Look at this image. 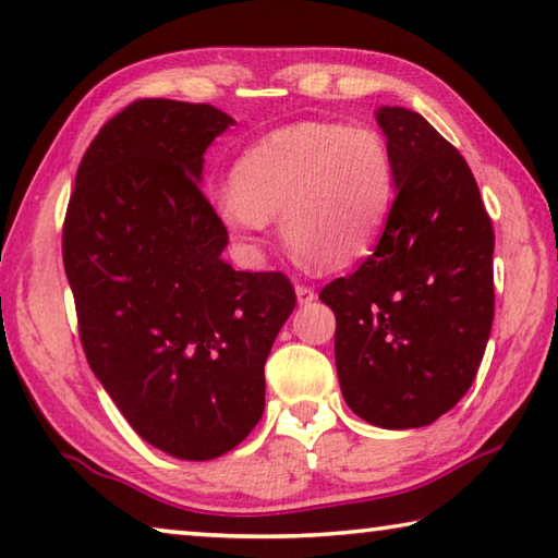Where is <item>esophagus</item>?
Instances as JSON below:
<instances>
[{"label": "esophagus", "instance_id": "1", "mask_svg": "<svg viewBox=\"0 0 558 558\" xmlns=\"http://www.w3.org/2000/svg\"><path fill=\"white\" fill-rule=\"evenodd\" d=\"M295 295H298L300 305H307V302H313V300L317 298V292H315V288L302 286V282H298V286H295Z\"/></svg>", "mask_w": 558, "mask_h": 558}]
</instances>
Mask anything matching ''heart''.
Instances as JSON below:
<instances>
[{"instance_id": "b5f03b06", "label": "heart", "mask_w": 558, "mask_h": 558, "mask_svg": "<svg viewBox=\"0 0 558 558\" xmlns=\"http://www.w3.org/2000/svg\"><path fill=\"white\" fill-rule=\"evenodd\" d=\"M393 192V159L379 132L305 120L245 149L233 184L211 194V209L245 251H258L280 216L282 239L298 256L339 268L376 241Z\"/></svg>"}]
</instances>
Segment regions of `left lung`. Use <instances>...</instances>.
<instances>
[{
  "instance_id": "left-lung-1",
  "label": "left lung",
  "mask_w": 558,
  "mask_h": 558,
  "mask_svg": "<svg viewBox=\"0 0 558 558\" xmlns=\"http://www.w3.org/2000/svg\"><path fill=\"white\" fill-rule=\"evenodd\" d=\"M396 199L369 258L319 300L337 317L342 396L379 428L428 426L475 381L495 317L493 221L462 155L418 112L384 106Z\"/></svg>"
}]
</instances>
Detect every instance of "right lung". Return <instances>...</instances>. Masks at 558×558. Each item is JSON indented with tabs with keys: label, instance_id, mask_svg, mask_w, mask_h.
I'll use <instances>...</instances> for the list:
<instances>
[{
	"label": "right lung",
	"instance_id": "add662e5",
	"mask_svg": "<svg viewBox=\"0 0 558 558\" xmlns=\"http://www.w3.org/2000/svg\"><path fill=\"white\" fill-rule=\"evenodd\" d=\"M233 118L206 102H130L81 159L63 268L93 374L140 438L211 460L256 428L266 359L295 307L282 272L233 270L202 192Z\"/></svg>",
	"mask_w": 558,
	"mask_h": 558
}]
</instances>
